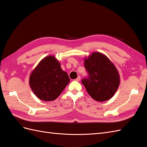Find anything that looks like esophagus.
<instances>
[{
    "label": "esophagus",
    "mask_w": 147,
    "mask_h": 147,
    "mask_svg": "<svg viewBox=\"0 0 147 147\" xmlns=\"http://www.w3.org/2000/svg\"><path fill=\"white\" fill-rule=\"evenodd\" d=\"M80 80H81V77L79 76H78V78H76V79H75V81H80Z\"/></svg>",
    "instance_id": "obj_1"
}]
</instances>
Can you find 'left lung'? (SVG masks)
<instances>
[{
  "label": "left lung",
  "instance_id": "1",
  "mask_svg": "<svg viewBox=\"0 0 147 147\" xmlns=\"http://www.w3.org/2000/svg\"><path fill=\"white\" fill-rule=\"evenodd\" d=\"M84 67L88 76L81 81L91 98L97 101H105L113 97L120 85L118 71L105 54L93 53L84 59Z\"/></svg>",
  "mask_w": 147,
  "mask_h": 147
}]
</instances>
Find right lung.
<instances>
[{
  "mask_svg": "<svg viewBox=\"0 0 147 147\" xmlns=\"http://www.w3.org/2000/svg\"><path fill=\"white\" fill-rule=\"evenodd\" d=\"M66 72L61 69L56 57L48 56L40 61L29 78L30 88L40 100L53 101L69 83Z\"/></svg>",
  "mask_w": 147,
  "mask_h": 147,
  "instance_id": "obj_1",
  "label": "right lung"
}]
</instances>
